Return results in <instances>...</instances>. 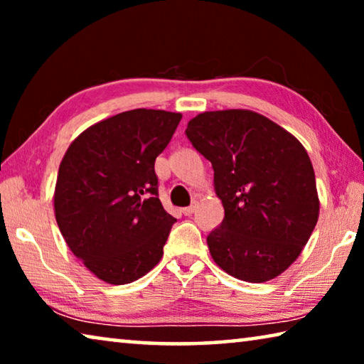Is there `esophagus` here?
<instances>
[{
    "instance_id": "34e87169",
    "label": "esophagus",
    "mask_w": 364,
    "mask_h": 364,
    "mask_svg": "<svg viewBox=\"0 0 364 364\" xmlns=\"http://www.w3.org/2000/svg\"><path fill=\"white\" fill-rule=\"evenodd\" d=\"M194 210H196V202H194V204H191L189 207H184L183 208V213L186 215V217H189V215L194 213Z\"/></svg>"
}]
</instances>
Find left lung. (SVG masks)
I'll return each mask as SVG.
<instances>
[{"label": "left lung", "mask_w": 364, "mask_h": 364, "mask_svg": "<svg viewBox=\"0 0 364 364\" xmlns=\"http://www.w3.org/2000/svg\"><path fill=\"white\" fill-rule=\"evenodd\" d=\"M186 136L213 167L225 218L207 236L212 258L247 282L276 278L315 230L319 200L310 157L284 128L252 110L199 114Z\"/></svg>", "instance_id": "obj_1"}]
</instances>
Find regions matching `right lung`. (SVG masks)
<instances>
[{
    "label": "right lung",
    "mask_w": 364,
    "mask_h": 364,
    "mask_svg": "<svg viewBox=\"0 0 364 364\" xmlns=\"http://www.w3.org/2000/svg\"><path fill=\"white\" fill-rule=\"evenodd\" d=\"M181 114L134 109L90 127L60 162L54 212L69 249L109 284H128L164 255L176 218L159 199L154 164Z\"/></svg>",
    "instance_id": "1"
}]
</instances>
